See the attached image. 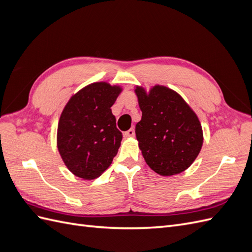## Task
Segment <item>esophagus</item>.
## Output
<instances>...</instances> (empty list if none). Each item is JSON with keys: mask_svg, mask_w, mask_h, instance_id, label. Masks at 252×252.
<instances>
[{"mask_svg": "<svg viewBox=\"0 0 252 252\" xmlns=\"http://www.w3.org/2000/svg\"><path fill=\"white\" fill-rule=\"evenodd\" d=\"M124 136H125V138H132V136H134V129L130 128L129 130L125 131Z\"/></svg>", "mask_w": 252, "mask_h": 252, "instance_id": "obj_1", "label": "esophagus"}]
</instances>
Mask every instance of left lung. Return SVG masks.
Listing matches in <instances>:
<instances>
[{
	"label": "left lung",
	"instance_id": "8db88e82",
	"mask_svg": "<svg viewBox=\"0 0 252 252\" xmlns=\"http://www.w3.org/2000/svg\"><path fill=\"white\" fill-rule=\"evenodd\" d=\"M142 119L135 135L150 168L161 175L187 169L200 154L203 131L191 108L173 90L156 86L149 94L136 87Z\"/></svg>",
	"mask_w": 252,
	"mask_h": 252
}]
</instances>
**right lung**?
<instances>
[{
    "mask_svg": "<svg viewBox=\"0 0 252 252\" xmlns=\"http://www.w3.org/2000/svg\"><path fill=\"white\" fill-rule=\"evenodd\" d=\"M120 93V87L94 83L74 94L61 114L58 148L79 178H97L118 154L123 135L110 108Z\"/></svg>",
    "mask_w": 252,
    "mask_h": 252,
    "instance_id": "1",
    "label": "right lung"
}]
</instances>
